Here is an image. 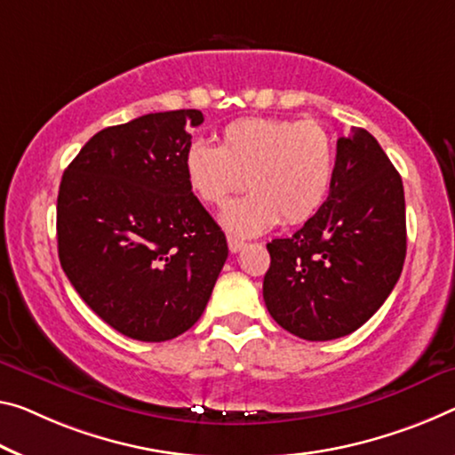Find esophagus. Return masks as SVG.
I'll return each instance as SVG.
<instances>
[{"label": "esophagus", "mask_w": 455, "mask_h": 455, "mask_svg": "<svg viewBox=\"0 0 455 455\" xmlns=\"http://www.w3.org/2000/svg\"><path fill=\"white\" fill-rule=\"evenodd\" d=\"M228 246H229V251H232V254H237V251L246 248V242L235 240V237H228Z\"/></svg>", "instance_id": "obj_1"}]
</instances>
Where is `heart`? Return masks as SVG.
<instances>
[{
  "label": "heart",
  "instance_id": "obj_1",
  "mask_svg": "<svg viewBox=\"0 0 455 455\" xmlns=\"http://www.w3.org/2000/svg\"><path fill=\"white\" fill-rule=\"evenodd\" d=\"M333 169V138L313 120L246 117L223 130L221 146L195 140L185 152L187 183L205 205L251 188L221 212V226L237 237L260 235L281 220H311L330 195Z\"/></svg>",
  "mask_w": 455,
  "mask_h": 455
}]
</instances>
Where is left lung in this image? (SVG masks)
<instances>
[{
    "instance_id": "8db88e82",
    "label": "left lung",
    "mask_w": 455,
    "mask_h": 455,
    "mask_svg": "<svg viewBox=\"0 0 455 455\" xmlns=\"http://www.w3.org/2000/svg\"><path fill=\"white\" fill-rule=\"evenodd\" d=\"M267 248L264 303L292 335L344 338L380 309L403 272L407 220L401 174L370 132L352 128L338 140L325 204Z\"/></svg>"
}]
</instances>
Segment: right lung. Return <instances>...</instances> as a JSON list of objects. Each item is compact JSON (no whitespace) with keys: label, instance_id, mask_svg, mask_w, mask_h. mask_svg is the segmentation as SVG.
<instances>
[{"label":"right lung","instance_id":"add662e5","mask_svg":"<svg viewBox=\"0 0 455 455\" xmlns=\"http://www.w3.org/2000/svg\"><path fill=\"white\" fill-rule=\"evenodd\" d=\"M199 109L160 111L89 140L62 174L60 267L116 331L166 341L204 315L228 258L226 234L185 177Z\"/></svg>","mask_w":455,"mask_h":455}]
</instances>
